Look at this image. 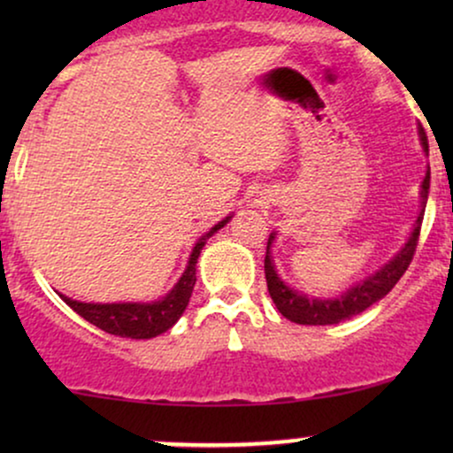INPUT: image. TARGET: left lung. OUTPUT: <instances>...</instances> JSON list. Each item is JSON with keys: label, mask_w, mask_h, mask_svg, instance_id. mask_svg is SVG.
Returning a JSON list of instances; mask_svg holds the SVG:
<instances>
[{"label": "left lung", "mask_w": 453, "mask_h": 453, "mask_svg": "<svg viewBox=\"0 0 453 453\" xmlns=\"http://www.w3.org/2000/svg\"><path fill=\"white\" fill-rule=\"evenodd\" d=\"M422 144L428 149V142H426L424 136H422ZM428 189H430V170L426 173V179L422 183V197H424L422 211L426 209ZM422 219L424 215H419L418 221H415V230L411 234L409 242L404 244L403 251H400L392 262L386 264V266L379 270V273L372 274V277H368L366 280H362V283H357L356 288H351L345 296H341V298H334V300L306 298V296L294 292L292 288H288V285L279 279L277 270L273 266V259H270V242H273L274 238L270 236L266 259H264V273H266L270 298H273V303L277 304L280 315L288 317V319L294 321V324H303V326H330V324H339L342 319H349L353 315H360L362 311L368 309V306L375 304L377 300H381L383 296H386L389 289L398 283L400 277L407 273L411 259L415 256V249H418Z\"/></svg>", "instance_id": "obj_1"}]
</instances>
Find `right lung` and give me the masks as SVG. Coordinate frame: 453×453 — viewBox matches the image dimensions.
I'll return each mask as SVG.
<instances>
[{"label": "right lung", "instance_id": "1", "mask_svg": "<svg viewBox=\"0 0 453 453\" xmlns=\"http://www.w3.org/2000/svg\"><path fill=\"white\" fill-rule=\"evenodd\" d=\"M230 219V217H227ZM223 219L217 223L212 230L206 234H215L219 227L227 223ZM206 238H202L200 242L194 247V253L189 257V266L183 273L179 283L174 285V289L165 296L164 300L153 304H89V303H76V300L64 298V303L70 306L72 311H76L78 315L85 317L87 321L93 326H97L100 330L108 332V334L123 336V339H153V336L161 334V332L170 330L179 317L183 315L185 306L189 304L191 292H194L196 285V264L200 257L202 247H204Z\"/></svg>", "mask_w": 453, "mask_h": 453}]
</instances>
